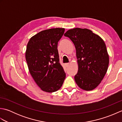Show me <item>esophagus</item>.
I'll return each mask as SVG.
<instances>
[{
    "mask_svg": "<svg viewBox=\"0 0 122 122\" xmlns=\"http://www.w3.org/2000/svg\"><path fill=\"white\" fill-rule=\"evenodd\" d=\"M65 66H66V67H68L69 66V63H66L65 64Z\"/></svg>",
    "mask_w": 122,
    "mask_h": 122,
    "instance_id": "34e87169",
    "label": "esophagus"
}]
</instances>
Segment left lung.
Wrapping results in <instances>:
<instances>
[{
	"mask_svg": "<svg viewBox=\"0 0 122 122\" xmlns=\"http://www.w3.org/2000/svg\"><path fill=\"white\" fill-rule=\"evenodd\" d=\"M76 49L78 72L74 80L79 87L85 91L95 89L107 73L109 56L104 41L91 30L76 28L67 31Z\"/></svg>",
	"mask_w": 122,
	"mask_h": 122,
	"instance_id": "obj_1",
	"label": "left lung"
}]
</instances>
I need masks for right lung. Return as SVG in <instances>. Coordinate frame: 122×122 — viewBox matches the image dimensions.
<instances>
[{"mask_svg": "<svg viewBox=\"0 0 122 122\" xmlns=\"http://www.w3.org/2000/svg\"><path fill=\"white\" fill-rule=\"evenodd\" d=\"M64 28L43 30L30 38L25 59L31 76L42 91L51 93L60 89L66 75L59 63L58 42Z\"/></svg>", "mask_w": 122, "mask_h": 122, "instance_id": "add662e5", "label": "right lung"}]
</instances>
